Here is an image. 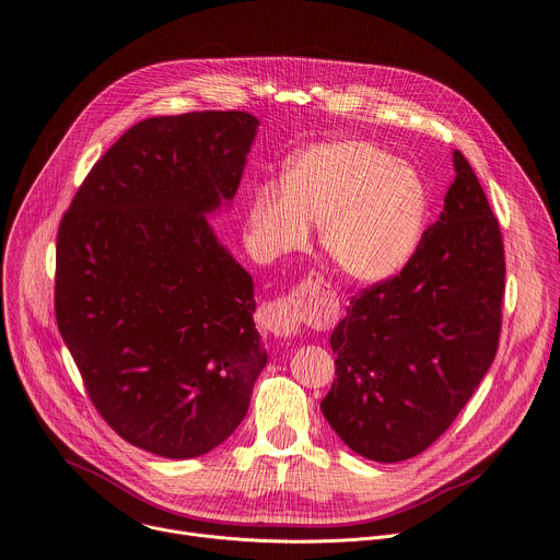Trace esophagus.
I'll return each mask as SVG.
<instances>
[{
    "label": "esophagus",
    "mask_w": 560,
    "mask_h": 560,
    "mask_svg": "<svg viewBox=\"0 0 560 560\" xmlns=\"http://www.w3.org/2000/svg\"><path fill=\"white\" fill-rule=\"evenodd\" d=\"M262 327L269 329L276 336H291L298 331L300 320L305 318V310L300 305V300L282 298L278 303H269L260 310Z\"/></svg>",
    "instance_id": "esophagus-1"
}]
</instances>
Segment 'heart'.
<instances>
[{
    "mask_svg": "<svg viewBox=\"0 0 560 560\" xmlns=\"http://www.w3.org/2000/svg\"><path fill=\"white\" fill-rule=\"evenodd\" d=\"M428 210L417 170L368 141H329L295 154L284 188L262 184L248 203V240L273 260L305 248L310 224L331 265L350 280L381 282L415 253Z\"/></svg>",
    "mask_w": 560,
    "mask_h": 560,
    "instance_id": "b5f03b06",
    "label": "heart"
}]
</instances>
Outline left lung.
<instances>
[{"label": "left lung", "mask_w": 560, "mask_h": 560, "mask_svg": "<svg viewBox=\"0 0 560 560\" xmlns=\"http://www.w3.org/2000/svg\"><path fill=\"white\" fill-rule=\"evenodd\" d=\"M440 220L399 276L363 289L331 331L336 378L320 401L334 433L374 462H404L455 421L491 368L504 246L459 150Z\"/></svg>", "instance_id": "1"}]
</instances>
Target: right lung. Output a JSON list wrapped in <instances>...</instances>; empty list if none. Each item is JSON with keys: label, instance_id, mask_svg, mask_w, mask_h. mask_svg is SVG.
I'll return each mask as SVG.
<instances>
[{"label": "right lung", "instance_id": "add662e5", "mask_svg": "<svg viewBox=\"0 0 560 560\" xmlns=\"http://www.w3.org/2000/svg\"><path fill=\"white\" fill-rule=\"evenodd\" d=\"M257 125L246 112L145 118L60 222L58 329L101 417L161 457L231 438L267 365L253 278L206 220L233 201Z\"/></svg>", "mask_w": 560, "mask_h": 560}]
</instances>
